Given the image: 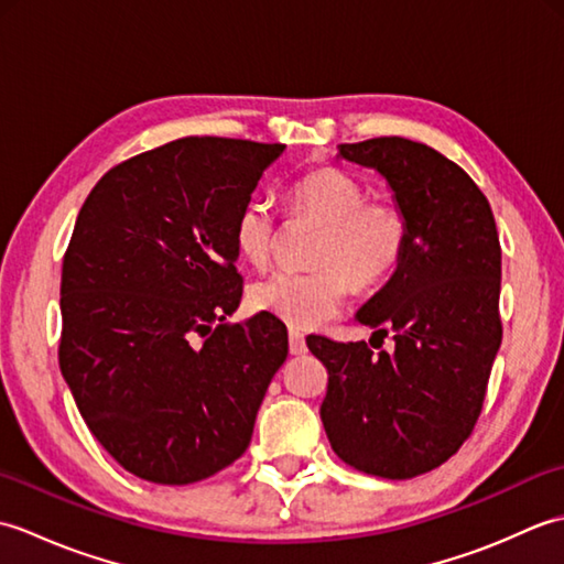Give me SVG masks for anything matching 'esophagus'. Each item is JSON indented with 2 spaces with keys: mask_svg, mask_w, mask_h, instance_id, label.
Returning <instances> with one entry per match:
<instances>
[{
  "mask_svg": "<svg viewBox=\"0 0 564 564\" xmlns=\"http://www.w3.org/2000/svg\"><path fill=\"white\" fill-rule=\"evenodd\" d=\"M289 344H291V354H293V356H301V354L307 351L305 334H303L301 329H291V332H289Z\"/></svg>",
  "mask_w": 564,
  "mask_h": 564,
  "instance_id": "esophagus-1",
  "label": "esophagus"
}]
</instances>
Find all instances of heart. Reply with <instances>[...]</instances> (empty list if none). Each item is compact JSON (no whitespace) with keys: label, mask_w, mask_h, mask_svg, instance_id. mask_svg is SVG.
<instances>
[{"label":"heart","mask_w":564,"mask_h":564,"mask_svg":"<svg viewBox=\"0 0 564 564\" xmlns=\"http://www.w3.org/2000/svg\"><path fill=\"white\" fill-rule=\"evenodd\" d=\"M293 218L322 225L310 271H279L251 285L261 313L295 329H313L344 307L351 285L373 291L390 281L410 251V215L392 198H368V188L337 166L305 172L289 191ZM279 223L267 200L249 198L237 210L232 239L245 261L267 267Z\"/></svg>","instance_id":"obj_1"}]
</instances>
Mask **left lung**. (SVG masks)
I'll list each match as a JSON object with an SVG mask.
<instances>
[{"label": "left lung", "instance_id": "left-lung-1", "mask_svg": "<svg viewBox=\"0 0 564 564\" xmlns=\"http://www.w3.org/2000/svg\"><path fill=\"white\" fill-rule=\"evenodd\" d=\"M373 166L410 215L398 273L358 322L392 334V351L313 334L329 382L319 406L334 453L354 470L410 480L470 438L501 344V247L489 200L458 164L424 142L370 138L339 145Z\"/></svg>", "mask_w": 564, "mask_h": 564}]
</instances>
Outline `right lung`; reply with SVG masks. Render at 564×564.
Here are the masks:
<instances>
[{
    "label": "right lung",
    "instance_id": "1",
    "mask_svg": "<svg viewBox=\"0 0 564 564\" xmlns=\"http://www.w3.org/2000/svg\"><path fill=\"white\" fill-rule=\"evenodd\" d=\"M281 142L191 135L106 172L77 215L59 283V370L111 458L194 485L242 455L289 332L242 297L232 223Z\"/></svg>",
    "mask_w": 564,
    "mask_h": 564
}]
</instances>
